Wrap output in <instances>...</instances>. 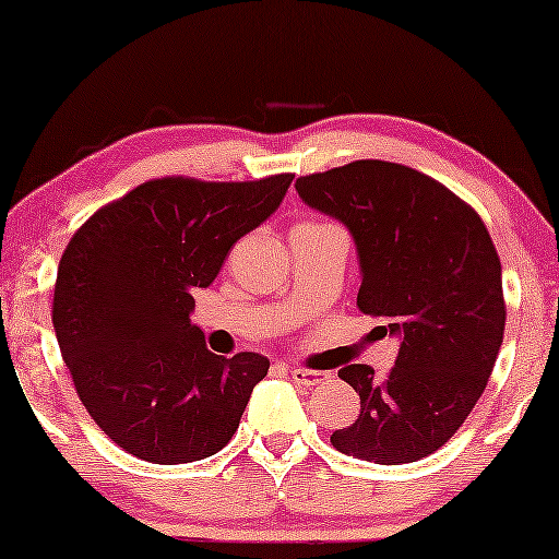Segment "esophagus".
Here are the masks:
<instances>
[{
	"instance_id": "obj_1",
	"label": "esophagus",
	"mask_w": 559,
	"mask_h": 559,
	"mask_svg": "<svg viewBox=\"0 0 559 559\" xmlns=\"http://www.w3.org/2000/svg\"><path fill=\"white\" fill-rule=\"evenodd\" d=\"M289 377H293L297 384L302 386H318V384H325L328 373L325 371H312V369H289Z\"/></svg>"
}]
</instances>
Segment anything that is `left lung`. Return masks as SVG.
<instances>
[{
	"label": "left lung",
	"mask_w": 559,
	"mask_h": 559,
	"mask_svg": "<svg viewBox=\"0 0 559 559\" xmlns=\"http://www.w3.org/2000/svg\"><path fill=\"white\" fill-rule=\"evenodd\" d=\"M295 188L354 234L358 310L402 341L384 379L366 364L338 371L361 396V415L331 435L333 448L381 465L415 463L457 432L499 356L507 302L488 228L442 182L384 159L302 175Z\"/></svg>",
	"instance_id": "1"
}]
</instances>
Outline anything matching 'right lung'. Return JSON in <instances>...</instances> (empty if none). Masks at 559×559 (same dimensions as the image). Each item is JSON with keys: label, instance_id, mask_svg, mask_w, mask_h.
<instances>
[{"label": "right lung", "instance_id": "obj_1", "mask_svg": "<svg viewBox=\"0 0 559 559\" xmlns=\"http://www.w3.org/2000/svg\"><path fill=\"white\" fill-rule=\"evenodd\" d=\"M293 173L262 180H147L106 203L60 257L52 325L91 419L147 463L203 461L234 438L266 356L205 348L190 323L236 241L282 203Z\"/></svg>", "mask_w": 559, "mask_h": 559}]
</instances>
